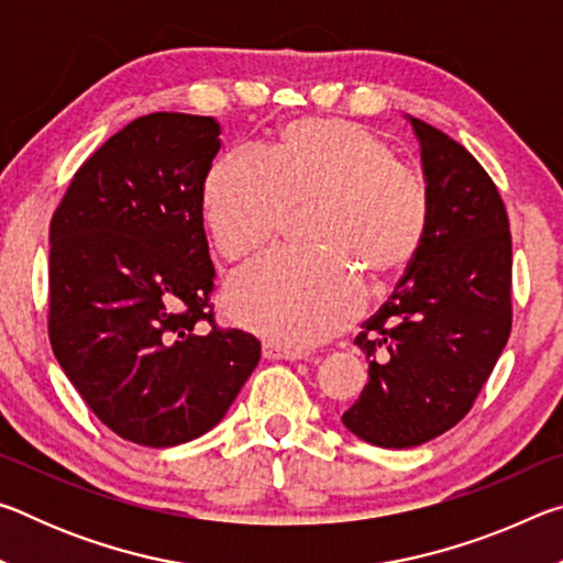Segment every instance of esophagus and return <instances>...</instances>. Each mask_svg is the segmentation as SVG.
<instances>
[{"instance_id": "1", "label": "esophagus", "mask_w": 563, "mask_h": 563, "mask_svg": "<svg viewBox=\"0 0 563 563\" xmlns=\"http://www.w3.org/2000/svg\"><path fill=\"white\" fill-rule=\"evenodd\" d=\"M263 357L265 360H298L302 355L290 347L278 345V342H263Z\"/></svg>"}]
</instances>
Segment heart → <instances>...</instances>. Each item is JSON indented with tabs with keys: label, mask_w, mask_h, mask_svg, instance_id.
Segmentation results:
<instances>
[{
	"label": "heart",
	"mask_w": 563,
	"mask_h": 563,
	"mask_svg": "<svg viewBox=\"0 0 563 563\" xmlns=\"http://www.w3.org/2000/svg\"><path fill=\"white\" fill-rule=\"evenodd\" d=\"M305 251H278L238 271L228 308L285 347H310L355 318V280L402 275L430 231V196L373 129L342 119L285 123L273 154L255 146L218 158L203 186L216 251L238 261L271 245L290 211L308 208Z\"/></svg>",
	"instance_id": "b5f03b06"
}]
</instances>
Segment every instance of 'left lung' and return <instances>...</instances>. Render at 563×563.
<instances>
[{
  "label": "left lung",
  "instance_id": "obj_1",
  "mask_svg": "<svg viewBox=\"0 0 563 563\" xmlns=\"http://www.w3.org/2000/svg\"><path fill=\"white\" fill-rule=\"evenodd\" d=\"M422 151L430 231L355 345L367 385L342 422L385 450L434 440L470 412L511 332L507 208L470 151L409 117Z\"/></svg>",
  "mask_w": 563,
  "mask_h": 563
}]
</instances>
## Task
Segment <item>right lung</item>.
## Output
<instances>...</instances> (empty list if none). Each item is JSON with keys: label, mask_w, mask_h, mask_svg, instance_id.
Here are the masks:
<instances>
[{"label": "right lung", "mask_w": 563, "mask_h": 563, "mask_svg": "<svg viewBox=\"0 0 563 563\" xmlns=\"http://www.w3.org/2000/svg\"><path fill=\"white\" fill-rule=\"evenodd\" d=\"M213 117L158 111L84 161L49 228V340L111 432L176 446L221 422L258 365L251 332L218 328L203 186Z\"/></svg>", "instance_id": "right-lung-1"}]
</instances>
